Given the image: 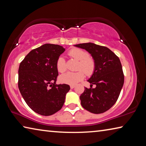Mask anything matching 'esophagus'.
<instances>
[{
	"label": "esophagus",
	"mask_w": 146,
	"mask_h": 146,
	"mask_svg": "<svg viewBox=\"0 0 146 146\" xmlns=\"http://www.w3.org/2000/svg\"><path fill=\"white\" fill-rule=\"evenodd\" d=\"M75 87V85H71V86H70V88H71V89H73Z\"/></svg>",
	"instance_id": "34e87169"
}]
</instances>
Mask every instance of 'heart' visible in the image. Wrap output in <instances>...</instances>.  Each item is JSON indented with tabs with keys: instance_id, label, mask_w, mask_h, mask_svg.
<instances>
[{
	"instance_id": "b5f03b06",
	"label": "heart",
	"mask_w": 146,
	"mask_h": 146,
	"mask_svg": "<svg viewBox=\"0 0 146 146\" xmlns=\"http://www.w3.org/2000/svg\"><path fill=\"white\" fill-rule=\"evenodd\" d=\"M70 57L78 60L77 70H80L76 72H68L63 74L59 77L60 82L69 85H75L80 82L86 75H93L96 69V62L94 58L90 56L89 53L83 49L73 48L68 52ZM56 69L58 72L63 73L67 70V64L63 56H59L56 62ZM82 70V71H81Z\"/></svg>"
}]
</instances>
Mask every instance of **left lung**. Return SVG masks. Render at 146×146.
<instances>
[{
	"label": "left lung",
	"mask_w": 146,
	"mask_h": 146,
	"mask_svg": "<svg viewBox=\"0 0 146 146\" xmlns=\"http://www.w3.org/2000/svg\"><path fill=\"white\" fill-rule=\"evenodd\" d=\"M75 46L86 49L96 62L95 72L88 80L91 88H85L80 96L81 105L95 114L104 113L117 102L124 82L120 59L105 46L91 42ZM93 84L96 86L95 88H92Z\"/></svg>",
	"instance_id": "left-lung-1"
}]
</instances>
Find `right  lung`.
I'll return each instance as SVG.
<instances>
[{"label": "right lung", "mask_w": 146, "mask_h": 146, "mask_svg": "<svg viewBox=\"0 0 146 146\" xmlns=\"http://www.w3.org/2000/svg\"><path fill=\"white\" fill-rule=\"evenodd\" d=\"M64 51L61 46L44 44L31 50L20 64L19 91L29 107L39 115L49 116L58 111L70 90L68 84H56V62Z\"/></svg>", "instance_id": "right-lung-1"}]
</instances>
